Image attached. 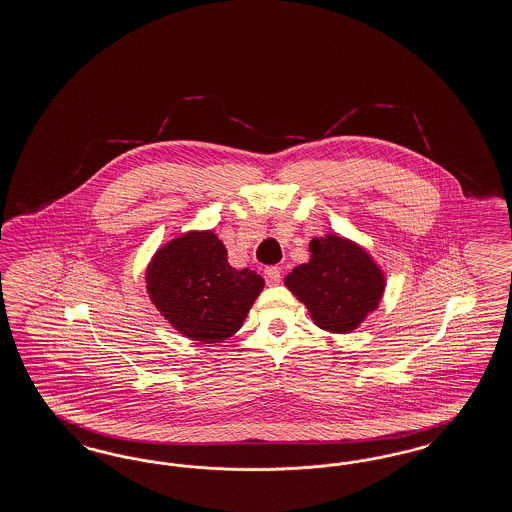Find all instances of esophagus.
<instances>
[{
	"mask_svg": "<svg viewBox=\"0 0 512 512\" xmlns=\"http://www.w3.org/2000/svg\"><path fill=\"white\" fill-rule=\"evenodd\" d=\"M265 278L268 284H280V280H282V272H280V268L278 266H268L265 270Z\"/></svg>",
	"mask_w": 512,
	"mask_h": 512,
	"instance_id": "34e87169",
	"label": "esophagus"
}]
</instances>
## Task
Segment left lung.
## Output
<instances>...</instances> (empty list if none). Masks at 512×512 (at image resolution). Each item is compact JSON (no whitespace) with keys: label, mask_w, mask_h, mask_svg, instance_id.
Segmentation results:
<instances>
[{"label":"left lung","mask_w":512,"mask_h":512,"mask_svg":"<svg viewBox=\"0 0 512 512\" xmlns=\"http://www.w3.org/2000/svg\"><path fill=\"white\" fill-rule=\"evenodd\" d=\"M310 261L286 276L289 291L308 308L318 328L348 333L377 308L385 278L362 247L328 234L310 242Z\"/></svg>","instance_id":"1"}]
</instances>
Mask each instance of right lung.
I'll return each instance as SVG.
<instances>
[{
  "instance_id": "right-lung-1",
  "label": "right lung",
  "mask_w": 512,
  "mask_h": 512,
  "mask_svg": "<svg viewBox=\"0 0 512 512\" xmlns=\"http://www.w3.org/2000/svg\"><path fill=\"white\" fill-rule=\"evenodd\" d=\"M146 284L173 328L194 341L221 343L242 328L265 280L228 265L226 247L213 232H188L154 255Z\"/></svg>"
}]
</instances>
